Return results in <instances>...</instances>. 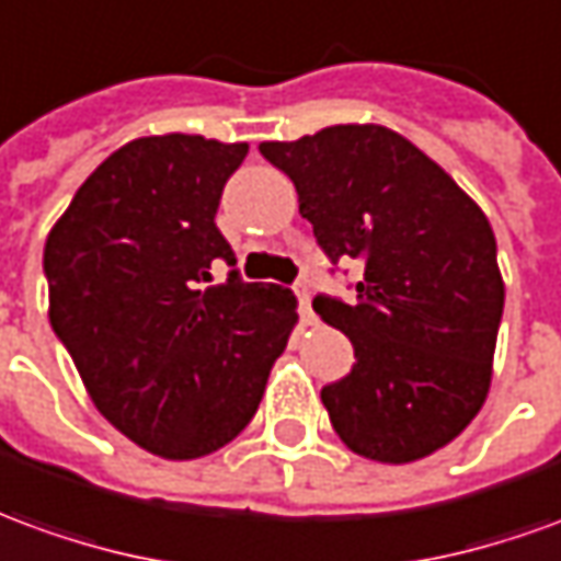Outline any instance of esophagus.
I'll return each instance as SVG.
<instances>
[{
    "label": "esophagus",
    "instance_id": "obj_1",
    "mask_svg": "<svg viewBox=\"0 0 561 561\" xmlns=\"http://www.w3.org/2000/svg\"><path fill=\"white\" fill-rule=\"evenodd\" d=\"M294 291H297V300H300V316H304V324H312V321H316V312H312V304H309V288L300 282Z\"/></svg>",
    "mask_w": 561,
    "mask_h": 561
}]
</instances>
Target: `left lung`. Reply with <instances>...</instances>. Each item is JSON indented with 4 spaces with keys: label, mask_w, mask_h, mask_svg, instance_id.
Returning a JSON list of instances; mask_svg holds the SVG:
<instances>
[{
    "label": "left lung",
    "mask_w": 561,
    "mask_h": 561,
    "mask_svg": "<svg viewBox=\"0 0 561 561\" xmlns=\"http://www.w3.org/2000/svg\"><path fill=\"white\" fill-rule=\"evenodd\" d=\"M261 154L297 187L331 261L358 257V304L316 297L355 346L321 389L355 456L410 465L453 444L485 403L504 312L495 233L453 175L382 124H334Z\"/></svg>",
    "instance_id": "left-lung-1"
}]
</instances>
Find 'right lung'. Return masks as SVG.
<instances>
[{
	"label": "right lung",
	"mask_w": 561,
	"mask_h": 561,
	"mask_svg": "<svg viewBox=\"0 0 561 561\" xmlns=\"http://www.w3.org/2000/svg\"><path fill=\"white\" fill-rule=\"evenodd\" d=\"M245 142L167 133L121 145L90 172L45 242L48 319L93 407L172 461L230 444L267 389L297 297L213 282L237 257L215 227Z\"/></svg>",
	"instance_id": "right-lung-1"
}]
</instances>
